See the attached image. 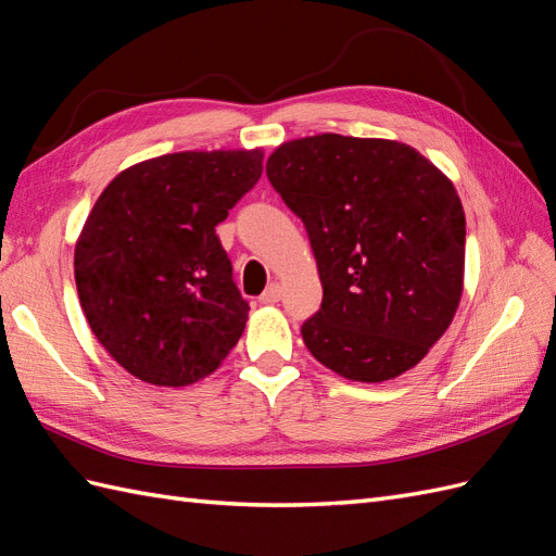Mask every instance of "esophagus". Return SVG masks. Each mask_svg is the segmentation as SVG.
Wrapping results in <instances>:
<instances>
[{
  "label": "esophagus",
  "instance_id": "obj_1",
  "mask_svg": "<svg viewBox=\"0 0 556 556\" xmlns=\"http://www.w3.org/2000/svg\"><path fill=\"white\" fill-rule=\"evenodd\" d=\"M280 294H282L280 282H271V285H268V288L262 292L260 301H262V304H278V301H280Z\"/></svg>",
  "mask_w": 556,
  "mask_h": 556
}]
</instances>
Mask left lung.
Listing matches in <instances>:
<instances>
[{"label": "left lung", "instance_id": "8db88e82", "mask_svg": "<svg viewBox=\"0 0 556 556\" xmlns=\"http://www.w3.org/2000/svg\"><path fill=\"white\" fill-rule=\"evenodd\" d=\"M266 176L304 223L323 306L301 327L348 380L410 371L464 292L466 217L452 180L413 146L343 134L280 143Z\"/></svg>", "mask_w": 556, "mask_h": 556}]
</instances>
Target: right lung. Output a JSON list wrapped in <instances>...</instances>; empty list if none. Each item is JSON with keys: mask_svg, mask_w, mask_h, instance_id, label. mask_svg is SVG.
I'll return each mask as SVG.
<instances>
[{"mask_svg": "<svg viewBox=\"0 0 556 556\" xmlns=\"http://www.w3.org/2000/svg\"><path fill=\"white\" fill-rule=\"evenodd\" d=\"M264 150H185L117 174L83 225L74 276L97 341L157 387L211 376L248 323L215 227L255 188Z\"/></svg>", "mask_w": 556, "mask_h": 556, "instance_id": "right-lung-1", "label": "right lung"}]
</instances>
